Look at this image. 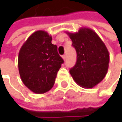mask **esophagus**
Returning a JSON list of instances; mask_svg holds the SVG:
<instances>
[{"instance_id":"1","label":"esophagus","mask_w":122,"mask_h":122,"mask_svg":"<svg viewBox=\"0 0 122 122\" xmlns=\"http://www.w3.org/2000/svg\"><path fill=\"white\" fill-rule=\"evenodd\" d=\"M62 58L64 59V60H66V55H65V54H64L63 56H62Z\"/></svg>"}]
</instances>
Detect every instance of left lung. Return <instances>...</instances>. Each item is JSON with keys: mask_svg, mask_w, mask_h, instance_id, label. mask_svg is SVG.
Masks as SVG:
<instances>
[{"mask_svg": "<svg viewBox=\"0 0 122 122\" xmlns=\"http://www.w3.org/2000/svg\"><path fill=\"white\" fill-rule=\"evenodd\" d=\"M76 50L77 61L69 72L80 86L92 88L104 79L109 63V54L96 32L88 28L68 33Z\"/></svg>", "mask_w": 122, "mask_h": 122, "instance_id": "left-lung-1", "label": "left lung"}]
</instances>
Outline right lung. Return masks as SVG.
<instances>
[{"mask_svg": "<svg viewBox=\"0 0 122 122\" xmlns=\"http://www.w3.org/2000/svg\"><path fill=\"white\" fill-rule=\"evenodd\" d=\"M51 36L45 31L34 32L23 45L18 56L21 81L31 91L43 94L51 89L64 60Z\"/></svg>", "mask_w": 122, "mask_h": 122, "instance_id": "obj_1", "label": "right lung"}]
</instances>
